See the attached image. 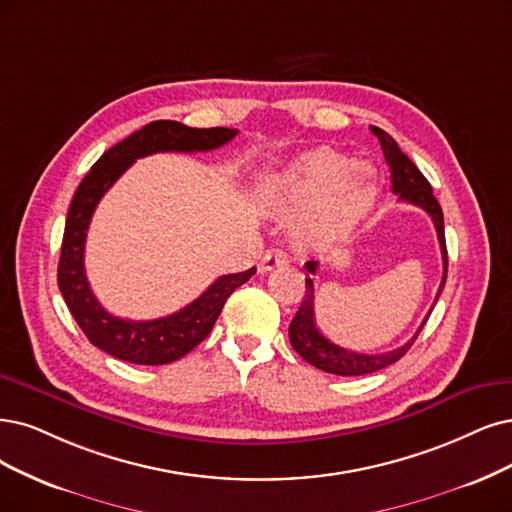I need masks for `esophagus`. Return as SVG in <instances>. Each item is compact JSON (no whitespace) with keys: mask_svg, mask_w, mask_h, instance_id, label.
I'll return each instance as SVG.
<instances>
[{"mask_svg":"<svg viewBox=\"0 0 512 512\" xmlns=\"http://www.w3.org/2000/svg\"><path fill=\"white\" fill-rule=\"evenodd\" d=\"M289 263V257L282 251H268L259 261V272H272L276 268H282Z\"/></svg>","mask_w":512,"mask_h":512,"instance_id":"obj_1","label":"esophagus"}]
</instances>
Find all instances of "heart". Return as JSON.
<instances>
[{
  "label": "heart",
  "mask_w": 512,
  "mask_h": 512,
  "mask_svg": "<svg viewBox=\"0 0 512 512\" xmlns=\"http://www.w3.org/2000/svg\"><path fill=\"white\" fill-rule=\"evenodd\" d=\"M356 160L320 147L299 156L268 183L266 200L280 217H297L295 236L308 246L346 238L375 202L367 179L350 177Z\"/></svg>",
  "instance_id": "obj_1"
}]
</instances>
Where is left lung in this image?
<instances>
[{"label":"left lung","mask_w":512,"mask_h":512,"mask_svg":"<svg viewBox=\"0 0 512 512\" xmlns=\"http://www.w3.org/2000/svg\"><path fill=\"white\" fill-rule=\"evenodd\" d=\"M371 132L377 137L382 145L384 151V158L386 164L390 168V179H392V192L399 194V200L409 202L420 206L422 211H426L437 227V236H439V244H441V253H443V280H441V287L437 291V299L445 287V280H447V246H445V225H443V211H441V204L437 202V198L432 196V187L428 183V179L420 173L418 166H415L403 151L401 147L396 145V141L388 135L386 130L371 126ZM318 268V261H308L306 263V270L310 274H316ZM437 299H434V304H437ZM434 308V306H432ZM430 308V312H432ZM428 312V316H430ZM428 316L424 318V323L420 325L418 333H415L407 344H403L401 348L384 352V354H363V352H354V350H346V348H339L333 342L318 331L316 327V320H314V282L308 276L306 278V295L304 301H301V306L295 314V318L291 320L289 325V339H291V346L293 350L304 358L306 363L314 365L320 371H327L333 375H367L373 371H380L392 363L399 361L401 356H405V352L413 346L415 339H418L420 331L424 329Z\"/></svg>","instance_id":"8db88e82"}]
</instances>
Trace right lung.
<instances>
[{"mask_svg": "<svg viewBox=\"0 0 512 512\" xmlns=\"http://www.w3.org/2000/svg\"><path fill=\"white\" fill-rule=\"evenodd\" d=\"M238 135L234 128H189L158 120L132 132L94 162L71 200L59 259V289L88 342L99 350L135 365H166L179 361L211 333L227 297L255 274V268L219 276L192 304L156 320H128L109 314L92 295L84 270L86 232L94 208L132 162L158 151H211Z\"/></svg>", "mask_w": 512, "mask_h": 512, "instance_id": "right-lung-1", "label": "right lung"}]
</instances>
